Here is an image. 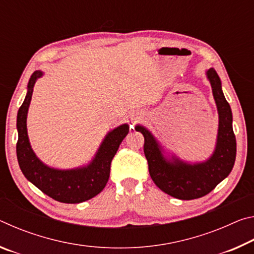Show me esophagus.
<instances>
[{"label": "esophagus", "mask_w": 254, "mask_h": 254, "mask_svg": "<svg viewBox=\"0 0 254 254\" xmlns=\"http://www.w3.org/2000/svg\"><path fill=\"white\" fill-rule=\"evenodd\" d=\"M137 119H140V118H139V117H136V115H135V117H132V118H131V120H133V121H136Z\"/></svg>", "instance_id": "esophagus-1"}]
</instances>
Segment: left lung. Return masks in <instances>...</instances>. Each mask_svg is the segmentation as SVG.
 Masks as SVG:
<instances>
[{
    "instance_id": "8db88e82",
    "label": "left lung",
    "mask_w": 254,
    "mask_h": 254,
    "mask_svg": "<svg viewBox=\"0 0 254 254\" xmlns=\"http://www.w3.org/2000/svg\"><path fill=\"white\" fill-rule=\"evenodd\" d=\"M206 75L212 85L218 111L217 142L207 161L187 163L174 156L168 160L163 157L160 145L151 133L143 127H135V130L144 136L143 151L153 183L166 194L178 199L190 200L207 195L230 175L235 162L236 140L230 104L225 100L221 79L214 68H209Z\"/></svg>"
}]
</instances>
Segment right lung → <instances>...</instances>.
Masks as SVG:
<instances>
[{
  "label": "right lung",
  "mask_w": 254,
  "mask_h": 254,
  "mask_svg": "<svg viewBox=\"0 0 254 254\" xmlns=\"http://www.w3.org/2000/svg\"><path fill=\"white\" fill-rule=\"evenodd\" d=\"M41 76L42 71L37 70L30 77L27 96L18 112L16 157L20 169L29 182L53 199L66 204L81 203L95 197L104 189L110 177L111 162L128 133V126L122 124L107 133L95 158L88 166L70 170H59L46 166L34 154L27 132V114L33 86Z\"/></svg>",
  "instance_id": "right-lung-1"
}]
</instances>
